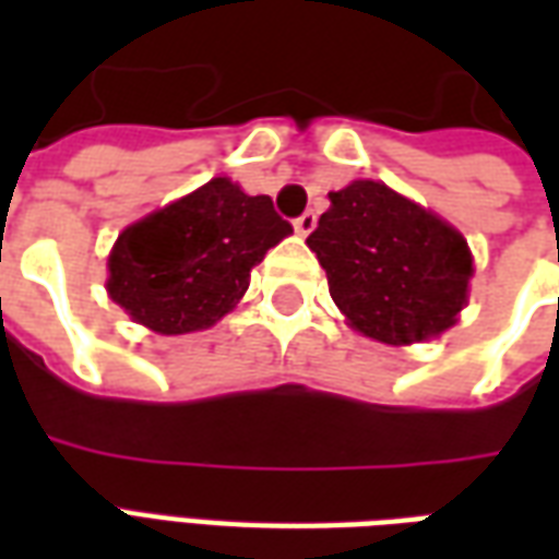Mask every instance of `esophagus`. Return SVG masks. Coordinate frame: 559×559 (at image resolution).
<instances>
[{"label":"esophagus","instance_id":"34e87169","mask_svg":"<svg viewBox=\"0 0 559 559\" xmlns=\"http://www.w3.org/2000/svg\"><path fill=\"white\" fill-rule=\"evenodd\" d=\"M293 227H296V233H299V236H308V233L317 227V215L314 212H305V215H299V218L293 221Z\"/></svg>","mask_w":559,"mask_h":559}]
</instances>
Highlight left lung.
Here are the masks:
<instances>
[{
	"label": "left lung",
	"mask_w": 559,
	"mask_h": 559,
	"mask_svg": "<svg viewBox=\"0 0 559 559\" xmlns=\"http://www.w3.org/2000/svg\"><path fill=\"white\" fill-rule=\"evenodd\" d=\"M329 200L308 248L350 326L395 347L455 326L473 278L467 239L374 179L329 191Z\"/></svg>",
	"instance_id": "obj_1"
}]
</instances>
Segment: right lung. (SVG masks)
I'll return each instance as SVG.
<instances>
[{
  "label": "right lung",
  "instance_id": "1",
  "mask_svg": "<svg viewBox=\"0 0 559 559\" xmlns=\"http://www.w3.org/2000/svg\"><path fill=\"white\" fill-rule=\"evenodd\" d=\"M290 233L266 194L218 176L119 233L107 293L158 335L200 332L242 299L251 269Z\"/></svg>",
  "mask_w": 559,
  "mask_h": 559
}]
</instances>
